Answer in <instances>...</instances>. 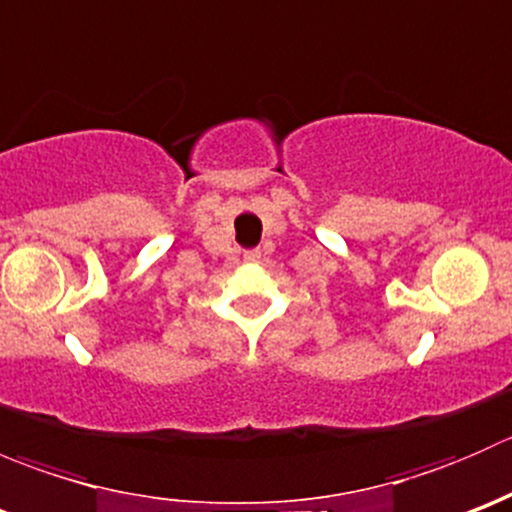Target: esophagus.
<instances>
[{
	"label": "esophagus",
	"instance_id": "34e87169",
	"mask_svg": "<svg viewBox=\"0 0 512 512\" xmlns=\"http://www.w3.org/2000/svg\"><path fill=\"white\" fill-rule=\"evenodd\" d=\"M262 252L260 250H247L245 252V262H260Z\"/></svg>",
	"mask_w": 512,
	"mask_h": 512
}]
</instances>
